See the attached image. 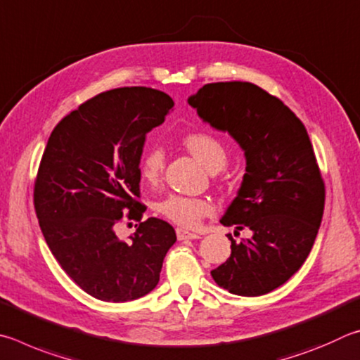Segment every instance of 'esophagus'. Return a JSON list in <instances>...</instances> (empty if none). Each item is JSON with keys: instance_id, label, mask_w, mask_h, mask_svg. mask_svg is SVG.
Instances as JSON below:
<instances>
[{"instance_id": "obj_1", "label": "esophagus", "mask_w": 360, "mask_h": 360, "mask_svg": "<svg viewBox=\"0 0 360 360\" xmlns=\"http://www.w3.org/2000/svg\"><path fill=\"white\" fill-rule=\"evenodd\" d=\"M176 237H179V240H194V238H200L198 234H194V232H188L185 229H176Z\"/></svg>"}]
</instances>
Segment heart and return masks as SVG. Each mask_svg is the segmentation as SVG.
<instances>
[{"label":"heart","mask_w":360,"mask_h":360,"mask_svg":"<svg viewBox=\"0 0 360 360\" xmlns=\"http://www.w3.org/2000/svg\"><path fill=\"white\" fill-rule=\"evenodd\" d=\"M184 145L204 167L212 170V172L223 169L226 161H228L226 147L212 132H190L184 137ZM164 161H166L164 150L158 145H153L145 151L141 160V176L145 184H158L164 169ZM158 210L169 221L184 226V228H196L204 218L213 215V212H215L209 199L179 196V194H170L161 200Z\"/></svg>","instance_id":"b5f03b06"}]
</instances>
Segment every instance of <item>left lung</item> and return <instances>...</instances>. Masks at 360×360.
Masks as SVG:
<instances>
[{"label":"left lung","instance_id":"1","mask_svg":"<svg viewBox=\"0 0 360 360\" xmlns=\"http://www.w3.org/2000/svg\"><path fill=\"white\" fill-rule=\"evenodd\" d=\"M204 122L228 131L245 151L247 174L223 226L248 228L212 270L219 288L256 297L302 267L323 219L326 188L304 123L281 101L250 82L207 84L188 98ZM236 231V232H237Z\"/></svg>","mask_w":360,"mask_h":360}]
</instances>
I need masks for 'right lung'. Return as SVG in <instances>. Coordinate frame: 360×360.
<instances>
[{"label":"right lung","mask_w":360,"mask_h":360,"mask_svg":"<svg viewBox=\"0 0 360 360\" xmlns=\"http://www.w3.org/2000/svg\"><path fill=\"white\" fill-rule=\"evenodd\" d=\"M174 101L147 86L115 88L85 101L55 126L34 181V210L50 251L94 299L128 302L156 288L176 240L169 223L142 219L141 156L145 136ZM139 224L129 243L115 228Z\"/></svg>","instance_id":"right-lung-1"}]
</instances>
